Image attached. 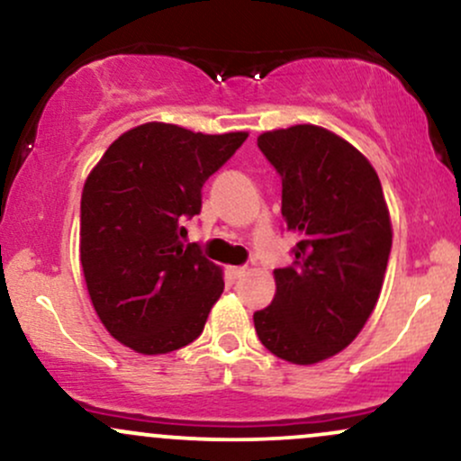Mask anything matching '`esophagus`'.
<instances>
[{
    "label": "esophagus",
    "instance_id": "esophagus-1",
    "mask_svg": "<svg viewBox=\"0 0 461 461\" xmlns=\"http://www.w3.org/2000/svg\"><path fill=\"white\" fill-rule=\"evenodd\" d=\"M227 273H230L231 279H240L242 275L247 273V267H230V271H227Z\"/></svg>",
    "mask_w": 461,
    "mask_h": 461
}]
</instances>
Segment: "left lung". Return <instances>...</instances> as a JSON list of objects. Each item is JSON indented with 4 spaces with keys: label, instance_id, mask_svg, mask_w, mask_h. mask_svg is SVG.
Here are the masks:
<instances>
[{
    "label": "left lung",
    "instance_id": "1",
    "mask_svg": "<svg viewBox=\"0 0 461 461\" xmlns=\"http://www.w3.org/2000/svg\"><path fill=\"white\" fill-rule=\"evenodd\" d=\"M258 147L282 177V216L299 236L293 267L253 314L258 338L285 362H322L351 345L382 293L393 223L382 182L351 142L319 125L264 131Z\"/></svg>",
    "mask_w": 461,
    "mask_h": 461
}]
</instances>
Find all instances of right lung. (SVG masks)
<instances>
[{
  "label": "right lung",
  "instance_id": "add662e5",
  "mask_svg": "<svg viewBox=\"0 0 461 461\" xmlns=\"http://www.w3.org/2000/svg\"><path fill=\"white\" fill-rule=\"evenodd\" d=\"M145 123L121 134L86 177L79 262L99 321L121 345L160 356L203 331L223 271L184 245L201 188L247 140Z\"/></svg>",
  "mask_w": 461,
  "mask_h": 461
}]
</instances>
